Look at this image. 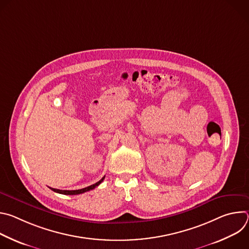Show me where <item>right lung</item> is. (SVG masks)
<instances>
[{
    "label": "right lung",
    "mask_w": 249,
    "mask_h": 249,
    "mask_svg": "<svg viewBox=\"0 0 249 249\" xmlns=\"http://www.w3.org/2000/svg\"><path fill=\"white\" fill-rule=\"evenodd\" d=\"M104 177H105V176H103L102 178H101L98 182H96V183H94V184H92V185H90V186H88V187H86V188L79 189V190H60V189H55V188H51V187H50V189L53 190L54 192H57V193H60V194H64V195H78V194H82V193H85V192H87V191H89V190H91V189H94L96 186H98V185L103 181Z\"/></svg>",
    "instance_id": "add662e5"
}]
</instances>
